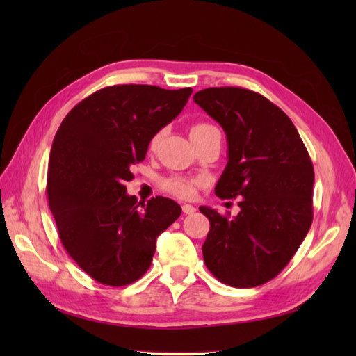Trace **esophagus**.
Masks as SVG:
<instances>
[{"instance_id":"esophagus-1","label":"esophagus","mask_w":356,"mask_h":356,"mask_svg":"<svg viewBox=\"0 0 356 356\" xmlns=\"http://www.w3.org/2000/svg\"><path fill=\"white\" fill-rule=\"evenodd\" d=\"M195 211H196V208L193 207V204H188V203H186V204H182V212H184L186 215H190V213H195Z\"/></svg>"}]
</instances>
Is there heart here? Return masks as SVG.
<instances>
[{
  "mask_svg": "<svg viewBox=\"0 0 356 356\" xmlns=\"http://www.w3.org/2000/svg\"><path fill=\"white\" fill-rule=\"evenodd\" d=\"M215 129H217V127H215L213 124H209V123H196V124L191 126L190 135H191V138H195V136H200L203 134H208L211 131H215ZM160 136H161L160 132L156 134L152 141H149V147L154 148L159 143ZM196 186H197V181L181 178V177H170V178H166V179L161 181V188H163L168 193H170V195L178 196L181 199H188V197L195 196Z\"/></svg>",
  "mask_w": 356,
  "mask_h": 356,
  "instance_id": "b5f03b06",
  "label": "heart"
}]
</instances>
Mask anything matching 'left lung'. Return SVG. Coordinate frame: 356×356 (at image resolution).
Instances as JSON below:
<instances>
[{"instance_id": "1", "label": "left lung", "mask_w": 356, "mask_h": 356, "mask_svg": "<svg viewBox=\"0 0 356 356\" xmlns=\"http://www.w3.org/2000/svg\"><path fill=\"white\" fill-rule=\"evenodd\" d=\"M193 99L227 135L229 161L215 195L241 197L234 218L199 208L211 222L204 264L225 285H263L284 270L310 229L314 165L289 117L263 95L227 86Z\"/></svg>"}]
</instances>
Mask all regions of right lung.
I'll use <instances>...</instances> for the list:
<instances>
[{"label": "right lung", "mask_w": 356, "mask_h": 356, "mask_svg": "<svg viewBox=\"0 0 356 356\" xmlns=\"http://www.w3.org/2000/svg\"><path fill=\"white\" fill-rule=\"evenodd\" d=\"M191 92L108 86L79 102L60 123L49 159V208L63 248L95 281L110 286L138 281L152 266L157 236L181 215L172 199L138 202L124 184Z\"/></svg>", "instance_id": "obj_1"}]
</instances>
